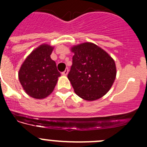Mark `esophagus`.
Wrapping results in <instances>:
<instances>
[{
	"mask_svg": "<svg viewBox=\"0 0 147 147\" xmlns=\"http://www.w3.org/2000/svg\"><path fill=\"white\" fill-rule=\"evenodd\" d=\"M68 68H66L65 71H64L63 72H62V74L63 75V76H66V75L68 74Z\"/></svg>",
	"mask_w": 147,
	"mask_h": 147,
	"instance_id": "esophagus-1",
	"label": "esophagus"
}]
</instances>
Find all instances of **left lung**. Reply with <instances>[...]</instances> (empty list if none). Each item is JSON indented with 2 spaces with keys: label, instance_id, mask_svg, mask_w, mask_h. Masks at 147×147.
<instances>
[{
  "label": "left lung",
  "instance_id": "obj_1",
  "mask_svg": "<svg viewBox=\"0 0 147 147\" xmlns=\"http://www.w3.org/2000/svg\"><path fill=\"white\" fill-rule=\"evenodd\" d=\"M68 78L79 97L88 101L100 99L111 88L116 76L113 58L96 45L85 42L72 47Z\"/></svg>",
  "mask_w": 147,
  "mask_h": 147
}]
</instances>
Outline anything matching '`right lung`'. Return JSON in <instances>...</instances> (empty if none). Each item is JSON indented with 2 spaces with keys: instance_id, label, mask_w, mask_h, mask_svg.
<instances>
[{
  "instance_id": "obj_1",
  "label": "right lung",
  "mask_w": 147,
  "mask_h": 147,
  "mask_svg": "<svg viewBox=\"0 0 147 147\" xmlns=\"http://www.w3.org/2000/svg\"><path fill=\"white\" fill-rule=\"evenodd\" d=\"M53 47L42 45L26 58L19 72L24 89L30 97L43 99L53 91L61 76L50 55Z\"/></svg>"
}]
</instances>
